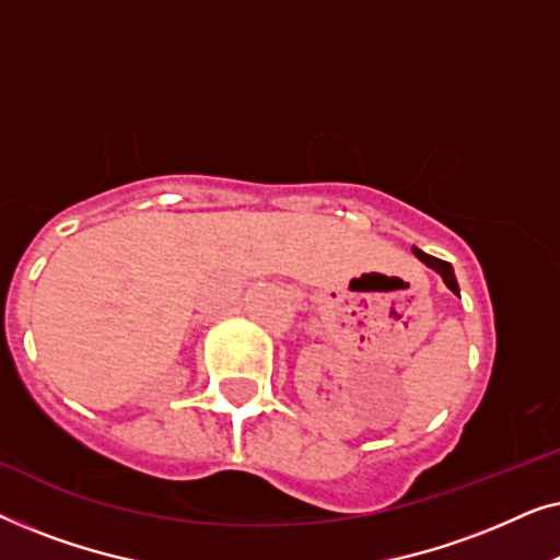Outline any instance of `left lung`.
<instances>
[{"label":"left lung","instance_id":"obj_1","mask_svg":"<svg viewBox=\"0 0 560 560\" xmlns=\"http://www.w3.org/2000/svg\"><path fill=\"white\" fill-rule=\"evenodd\" d=\"M412 255H416L420 262H423L425 267H431L433 272H439L441 275V280L446 282V288L451 290V293H456L458 295V282H456V275H454V267H451L448 262H443V259H439V257H431V255H425L423 249H418V247H412Z\"/></svg>","mask_w":560,"mask_h":560}]
</instances>
